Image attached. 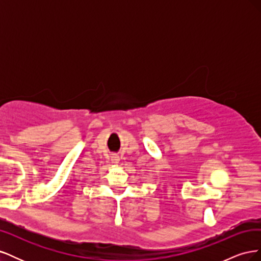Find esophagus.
Masks as SVG:
<instances>
[{
    "label": "esophagus",
    "instance_id": "34e87169",
    "mask_svg": "<svg viewBox=\"0 0 261 261\" xmlns=\"http://www.w3.org/2000/svg\"><path fill=\"white\" fill-rule=\"evenodd\" d=\"M111 161H112V163L116 164V163H118V161H120V158H118L116 154H113L111 156Z\"/></svg>",
    "mask_w": 261,
    "mask_h": 261
}]
</instances>
